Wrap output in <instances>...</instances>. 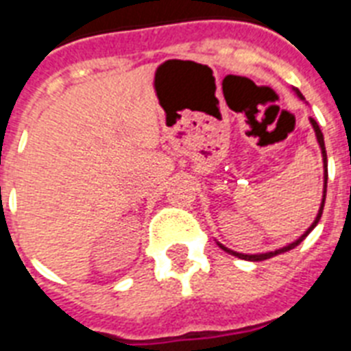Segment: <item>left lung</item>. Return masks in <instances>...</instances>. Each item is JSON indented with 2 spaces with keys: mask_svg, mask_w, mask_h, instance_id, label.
<instances>
[{
  "mask_svg": "<svg viewBox=\"0 0 351 351\" xmlns=\"http://www.w3.org/2000/svg\"><path fill=\"white\" fill-rule=\"evenodd\" d=\"M295 95L299 96L300 100H304V96L300 95L299 90H295ZM310 123L311 127H313V131H315V136H317V142H319V147H321V154H322V169H324V187H322V200H321V208H319V213H317L315 220L311 222V226L308 228V230L304 231V233L300 234L299 239L293 240L291 244L284 245V247H278V250L275 251H267V253H255V255H245V253H239V251H233L230 250V247H226V245H222L220 242H217V244L222 247V250L226 251V253H230V255L233 256H239V258H244V261H251V262H258V261H266V258H271V256L275 255H280V253H284V251H289L293 250L295 245H299L302 240L308 237V233H310L313 228H315L317 224H319V220H321V215H322V209H324V200H326V186H328V158H326V147H324V136H322V131L321 127H319V123H317L313 118H310Z\"/></svg>",
  "mask_w": 351,
  "mask_h": 351,
  "instance_id": "left-lung-1",
  "label": "left lung"
}]
</instances>
